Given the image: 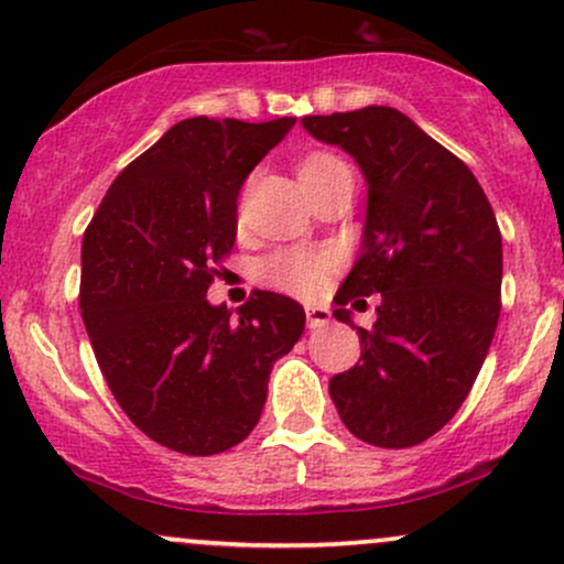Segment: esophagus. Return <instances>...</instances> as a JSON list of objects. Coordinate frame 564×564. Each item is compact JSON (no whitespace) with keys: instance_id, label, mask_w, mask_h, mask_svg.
<instances>
[{"instance_id":"1","label":"esophagus","mask_w":564,"mask_h":564,"mask_svg":"<svg viewBox=\"0 0 564 564\" xmlns=\"http://www.w3.org/2000/svg\"><path fill=\"white\" fill-rule=\"evenodd\" d=\"M304 315H307V326L310 328H323L328 326V321H332V313H328V307H307L304 310Z\"/></svg>"}]
</instances>
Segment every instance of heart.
<instances>
[{
    "label": "heart",
    "mask_w": 564,
    "mask_h": 564,
    "mask_svg": "<svg viewBox=\"0 0 564 564\" xmlns=\"http://www.w3.org/2000/svg\"><path fill=\"white\" fill-rule=\"evenodd\" d=\"M341 166L339 159L328 156V153H313L300 164V180H313L321 177L323 172L336 170ZM332 270V257L323 254V251H278V254L264 260L262 275L264 281H270L273 286L291 291V294H315L321 289L323 278Z\"/></svg>",
    "instance_id": "b5f03b06"
}]
</instances>
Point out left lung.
Masks as SVG:
<instances>
[{"mask_svg":"<svg viewBox=\"0 0 564 564\" xmlns=\"http://www.w3.org/2000/svg\"><path fill=\"white\" fill-rule=\"evenodd\" d=\"M302 127L358 161L368 185L334 318L352 326L345 304L381 294L371 332L355 326L360 364L328 392L355 437L411 448L451 422L480 373L501 313V230L469 166L405 113L368 106Z\"/></svg>","mask_w":564,"mask_h":564,"instance_id":"obj_1","label":"left lung"}]
</instances>
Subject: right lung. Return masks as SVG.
Returning <instances> with one entry per match:
<instances>
[{"instance_id":"1","label":"right lung","mask_w":564,"mask_h":564,"mask_svg":"<svg viewBox=\"0 0 564 564\" xmlns=\"http://www.w3.org/2000/svg\"><path fill=\"white\" fill-rule=\"evenodd\" d=\"M294 116L185 119L127 166L82 243L79 307L116 403L159 445L212 456L249 437L304 310L254 291L232 315L206 291L230 254L238 193Z\"/></svg>"}]
</instances>
